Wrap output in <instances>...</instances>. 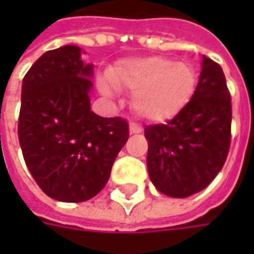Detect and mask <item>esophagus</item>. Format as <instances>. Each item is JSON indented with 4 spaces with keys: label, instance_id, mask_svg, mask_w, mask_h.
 Segmentation results:
<instances>
[{
    "label": "esophagus",
    "instance_id": "1",
    "mask_svg": "<svg viewBox=\"0 0 254 254\" xmlns=\"http://www.w3.org/2000/svg\"><path fill=\"white\" fill-rule=\"evenodd\" d=\"M128 130H130V134H140V132L142 131L141 127H140L138 124H135V123H131V124H130Z\"/></svg>",
    "mask_w": 254,
    "mask_h": 254
}]
</instances>
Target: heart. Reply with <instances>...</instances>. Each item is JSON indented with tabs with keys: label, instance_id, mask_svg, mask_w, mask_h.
Returning <instances> with one entry per match:
<instances>
[{
	"label": "heart",
	"instance_id": "b5f03b06",
	"mask_svg": "<svg viewBox=\"0 0 254 254\" xmlns=\"http://www.w3.org/2000/svg\"><path fill=\"white\" fill-rule=\"evenodd\" d=\"M109 80L117 89L132 92L131 109L151 123L175 117L190 102L196 87V74L190 64L164 56L122 61L109 72ZM100 87L107 94L113 92L107 82H102Z\"/></svg>",
	"mask_w": 254,
	"mask_h": 254
}]
</instances>
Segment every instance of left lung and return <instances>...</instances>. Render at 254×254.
<instances>
[{"mask_svg":"<svg viewBox=\"0 0 254 254\" xmlns=\"http://www.w3.org/2000/svg\"><path fill=\"white\" fill-rule=\"evenodd\" d=\"M230 123V93L223 70L203 56L199 82L185 109L167 124L144 128L154 187L172 198L205 190L226 161Z\"/></svg>","mask_w":254,"mask_h":254,"instance_id":"1","label":"left lung"}]
</instances>
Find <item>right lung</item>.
<instances>
[{"mask_svg": "<svg viewBox=\"0 0 254 254\" xmlns=\"http://www.w3.org/2000/svg\"><path fill=\"white\" fill-rule=\"evenodd\" d=\"M82 54L76 45L48 51L22 80L18 138L25 164L39 188L61 202L96 196L128 140L124 119L90 110L93 64Z\"/></svg>", "mask_w": 254, "mask_h": 254, "instance_id": "1", "label": "right lung"}]
</instances>
